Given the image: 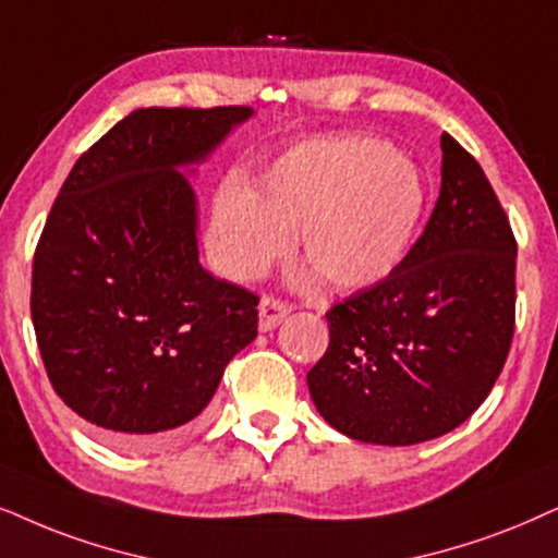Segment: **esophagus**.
Returning a JSON list of instances; mask_svg holds the SVG:
<instances>
[{"instance_id":"esophagus-1","label":"esophagus","mask_w":558,"mask_h":558,"mask_svg":"<svg viewBox=\"0 0 558 558\" xmlns=\"http://www.w3.org/2000/svg\"><path fill=\"white\" fill-rule=\"evenodd\" d=\"M287 315H289V305L274 300V296H264V300L258 302V330L262 332L274 330Z\"/></svg>"}]
</instances>
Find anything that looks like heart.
I'll list each match as a JSON object with an SVG mask.
<instances>
[{"mask_svg": "<svg viewBox=\"0 0 558 558\" xmlns=\"http://www.w3.org/2000/svg\"><path fill=\"white\" fill-rule=\"evenodd\" d=\"M428 192L423 173L372 135L317 137L281 154L258 186L238 173L217 186L207 248L233 281L262 277L296 245L341 292L381 284L421 233Z\"/></svg>", "mask_w": 558, "mask_h": 558, "instance_id": "heart-1", "label": "heart"}]
</instances>
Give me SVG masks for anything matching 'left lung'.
<instances>
[{
  "instance_id": "8db88e82",
  "label": "left lung",
  "mask_w": 558,
  "mask_h": 558,
  "mask_svg": "<svg viewBox=\"0 0 558 558\" xmlns=\"http://www.w3.org/2000/svg\"><path fill=\"white\" fill-rule=\"evenodd\" d=\"M440 194L410 256L328 315L307 372L315 408L343 436L412 446L459 428L487 400L515 328V258L482 166L440 135Z\"/></svg>"
}]
</instances>
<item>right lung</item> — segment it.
<instances>
[{
  "label": "right lung",
  "mask_w": 558,
  "mask_h": 558,
  "mask_svg": "<svg viewBox=\"0 0 558 558\" xmlns=\"http://www.w3.org/2000/svg\"><path fill=\"white\" fill-rule=\"evenodd\" d=\"M251 107H143L74 163L33 262L31 313L56 395L107 444L186 430L256 338L258 296L199 264L190 179Z\"/></svg>",
  "instance_id": "1"
}]
</instances>
